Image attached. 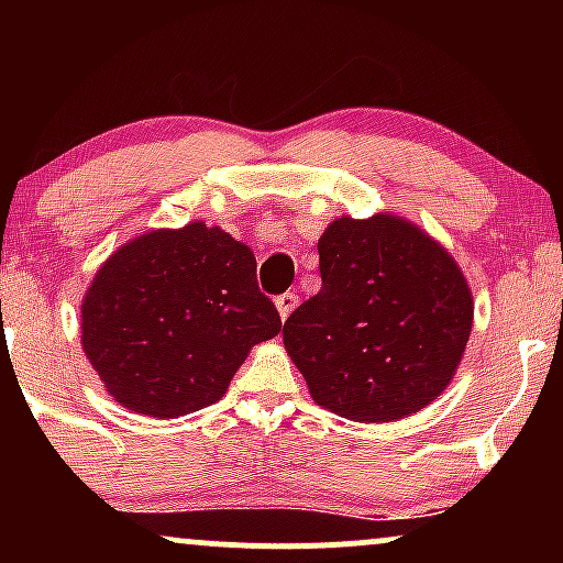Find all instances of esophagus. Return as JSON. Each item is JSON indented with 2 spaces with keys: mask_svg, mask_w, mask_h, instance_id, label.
Segmentation results:
<instances>
[{
  "mask_svg": "<svg viewBox=\"0 0 563 563\" xmlns=\"http://www.w3.org/2000/svg\"><path fill=\"white\" fill-rule=\"evenodd\" d=\"M296 303H299V296L296 294H283L275 299V307H277V314H280V320H288V314L294 312Z\"/></svg>",
  "mask_w": 563,
  "mask_h": 563,
  "instance_id": "esophagus-1",
  "label": "esophagus"
}]
</instances>
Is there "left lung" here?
<instances>
[{
    "label": "left lung",
    "mask_w": 563,
    "mask_h": 563,
    "mask_svg": "<svg viewBox=\"0 0 563 563\" xmlns=\"http://www.w3.org/2000/svg\"><path fill=\"white\" fill-rule=\"evenodd\" d=\"M322 288L283 325L314 402L360 423L423 410L450 386L474 325L452 254L410 219L339 217L318 241Z\"/></svg>",
    "instance_id": "obj_1"
}]
</instances>
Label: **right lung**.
I'll return each mask as SVG.
<instances>
[{"instance_id":"add662e5","label":"right lung","mask_w":563,"mask_h":563,"mask_svg":"<svg viewBox=\"0 0 563 563\" xmlns=\"http://www.w3.org/2000/svg\"><path fill=\"white\" fill-rule=\"evenodd\" d=\"M280 328L254 251L200 219L119 245L81 301L89 365L115 402L151 418L219 402L251 349Z\"/></svg>"}]
</instances>
